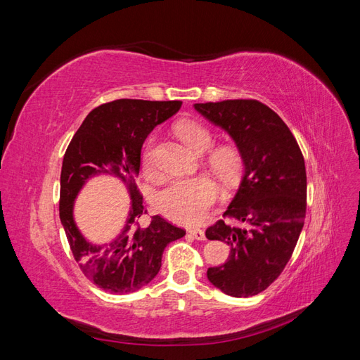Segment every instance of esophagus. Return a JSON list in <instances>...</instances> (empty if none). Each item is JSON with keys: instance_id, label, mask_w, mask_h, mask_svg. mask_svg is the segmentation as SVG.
I'll return each instance as SVG.
<instances>
[{"instance_id": "esophagus-1", "label": "esophagus", "mask_w": 360, "mask_h": 360, "mask_svg": "<svg viewBox=\"0 0 360 360\" xmlns=\"http://www.w3.org/2000/svg\"><path fill=\"white\" fill-rule=\"evenodd\" d=\"M189 233L193 238H197V240H204L205 238V233L202 230H200V228H191Z\"/></svg>"}]
</instances>
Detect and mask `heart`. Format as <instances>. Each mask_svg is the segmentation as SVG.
I'll return each instance as SVG.
<instances>
[{
    "instance_id": "obj_1",
    "label": "heart",
    "mask_w": 360,
    "mask_h": 360,
    "mask_svg": "<svg viewBox=\"0 0 360 360\" xmlns=\"http://www.w3.org/2000/svg\"><path fill=\"white\" fill-rule=\"evenodd\" d=\"M179 138L195 153H204L212 144V134L204 124L184 120L176 126ZM144 165L151 167L153 162V141H150L143 155ZM210 167L224 181H234L240 176L243 159L234 146H222L210 155ZM219 189L216 183L205 177L174 180L160 189L155 197L156 209L169 219L184 224L202 221L209 207L217 200Z\"/></svg>"
}]
</instances>
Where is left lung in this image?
<instances>
[{
  "instance_id": "obj_1",
  "label": "left lung",
  "mask_w": 360,
  "mask_h": 360,
  "mask_svg": "<svg viewBox=\"0 0 360 360\" xmlns=\"http://www.w3.org/2000/svg\"><path fill=\"white\" fill-rule=\"evenodd\" d=\"M195 111L222 129L243 159V176L225 212L243 222L224 221L207 228L209 240L230 246L222 266L209 267L207 279L233 297L266 290L287 266L307 213V169L287 124L258 101L195 103Z\"/></svg>"
}]
</instances>
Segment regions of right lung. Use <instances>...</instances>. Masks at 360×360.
Returning <instances> with one entry per match:
<instances>
[{
    "label": "right lung",
    "instance_id": "add662e5",
    "mask_svg": "<svg viewBox=\"0 0 360 360\" xmlns=\"http://www.w3.org/2000/svg\"><path fill=\"white\" fill-rule=\"evenodd\" d=\"M180 106V101L138 99H118L97 106L85 117L64 155L60 221L82 274L105 291L129 294L147 285L159 274L167 245L186 234L159 214L151 216L147 226H139V217L146 212L143 195L135 183L146 138ZM101 175L112 176L124 184L131 207L119 234L111 241L96 244L80 233L72 210L84 184Z\"/></svg>",
    "mask_w": 360,
    "mask_h": 360
}]
</instances>
